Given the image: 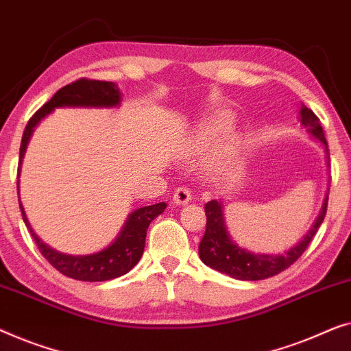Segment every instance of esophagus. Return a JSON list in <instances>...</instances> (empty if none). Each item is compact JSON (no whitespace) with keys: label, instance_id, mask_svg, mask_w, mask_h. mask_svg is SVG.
Masks as SVG:
<instances>
[{"label":"esophagus","instance_id":"esophagus-1","mask_svg":"<svg viewBox=\"0 0 351 351\" xmlns=\"http://www.w3.org/2000/svg\"><path fill=\"white\" fill-rule=\"evenodd\" d=\"M173 200L176 205H186L187 202L192 200L191 189H187V187H178L173 194Z\"/></svg>","mask_w":351,"mask_h":351}]
</instances>
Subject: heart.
<instances>
[{
	"instance_id": "heart-1",
	"label": "heart",
	"mask_w": 351,
	"mask_h": 351,
	"mask_svg": "<svg viewBox=\"0 0 351 351\" xmlns=\"http://www.w3.org/2000/svg\"><path fill=\"white\" fill-rule=\"evenodd\" d=\"M232 119L229 114H216L202 122L194 133L191 143V154L204 156L213 149L215 145L230 132Z\"/></svg>"
}]
</instances>
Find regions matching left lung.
<instances>
[{
    "label": "left lung",
    "mask_w": 351,
    "mask_h": 351,
    "mask_svg": "<svg viewBox=\"0 0 351 351\" xmlns=\"http://www.w3.org/2000/svg\"><path fill=\"white\" fill-rule=\"evenodd\" d=\"M300 124L307 128L310 135L323 143L329 159V149L324 138L323 127L319 124L317 114L305 105L300 108ZM326 210H328V194H326L322 211H319L312 229L305 234L304 239L298 245L281 254H263L251 253V251H246L245 248H240L230 239L224 223L223 204L218 200H211L205 205L206 230L199 245V256L208 267L218 270L221 274L229 275L232 278L245 281L269 278V276L283 272V270L293 265L302 256L305 248H307L315 234L318 232L319 226H322L326 216Z\"/></svg>",
    "instance_id": "8db88e82"
}]
</instances>
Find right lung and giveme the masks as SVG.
Masks as SVG:
<instances>
[{"label":"right lung","mask_w":351,"mask_h":351,"mask_svg":"<svg viewBox=\"0 0 351 351\" xmlns=\"http://www.w3.org/2000/svg\"><path fill=\"white\" fill-rule=\"evenodd\" d=\"M121 103V92L114 82L108 81H93V79H77V81L68 84L57 90L51 100L46 105L32 116L28 121L23 132L22 143H21V160H19V170L23 156H25L27 145L29 136L34 130V127L39 124L43 117H46L49 112H52L56 108L63 106H84V108H112L119 106ZM19 191V181H17ZM19 206H21L23 223L28 227L29 234L33 240L36 241L39 253H41L52 267H56L58 272L70 278L81 280V281H106L117 278V276L125 275L127 272L135 267L140 261L143 250H145L146 232L149 227L151 221L156 219L162 211L167 208L165 202L160 204L143 206L136 208L132 215H128L124 227L117 235V239L112 241L105 250L98 251L93 254L86 256H71L56 251L51 246L43 243V240L34 234L32 226L28 223V218L23 211L21 197H19Z\"/></svg>","instance_id":"1"}]
</instances>
